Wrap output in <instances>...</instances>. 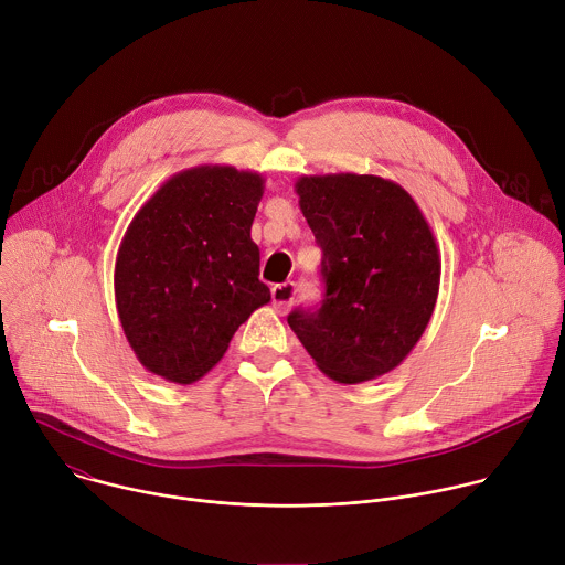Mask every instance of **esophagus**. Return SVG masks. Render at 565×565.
<instances>
[{
  "label": "esophagus",
  "mask_w": 565,
  "mask_h": 565,
  "mask_svg": "<svg viewBox=\"0 0 565 565\" xmlns=\"http://www.w3.org/2000/svg\"><path fill=\"white\" fill-rule=\"evenodd\" d=\"M295 292H297V288H295V284L292 281H286V284H277L275 288H273V306L277 308V312H286L290 306H292V301H295Z\"/></svg>",
  "instance_id": "esophagus-1"
}]
</instances>
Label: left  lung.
Returning <instances> with one entry per match:
<instances>
[{
  "mask_svg": "<svg viewBox=\"0 0 565 565\" xmlns=\"http://www.w3.org/2000/svg\"><path fill=\"white\" fill-rule=\"evenodd\" d=\"M301 214L321 248L324 299L288 324L340 384L393 371L423 338L440 286L434 232L407 190L371 174L301 177Z\"/></svg>",
  "mask_w": 565,
  "mask_h": 565,
  "instance_id": "obj_1",
  "label": "left lung"
}]
</instances>
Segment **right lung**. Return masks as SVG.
I'll return each mask as SVG.
<instances>
[{"label": "right lung", "instance_id": "add662e5", "mask_svg": "<svg viewBox=\"0 0 565 565\" xmlns=\"http://www.w3.org/2000/svg\"><path fill=\"white\" fill-rule=\"evenodd\" d=\"M262 196L257 172L199 166L160 185L129 223L114 270L116 308L153 375L196 382L270 301L250 236Z\"/></svg>", "mask_w": 565, "mask_h": 565}]
</instances>
